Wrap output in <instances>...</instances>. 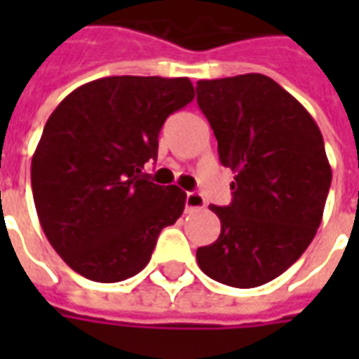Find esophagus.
Segmentation results:
<instances>
[{
	"label": "esophagus",
	"instance_id": "obj_1",
	"mask_svg": "<svg viewBox=\"0 0 359 359\" xmlns=\"http://www.w3.org/2000/svg\"><path fill=\"white\" fill-rule=\"evenodd\" d=\"M205 208V200L198 192H188L187 194V211H196V210H203Z\"/></svg>",
	"mask_w": 359,
	"mask_h": 359
}]
</instances>
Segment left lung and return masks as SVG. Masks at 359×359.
<instances>
[{"label": "left lung", "instance_id": "left-lung-1", "mask_svg": "<svg viewBox=\"0 0 359 359\" xmlns=\"http://www.w3.org/2000/svg\"><path fill=\"white\" fill-rule=\"evenodd\" d=\"M198 105L234 175L233 202L211 205L221 234L196 252L217 283L254 288L285 273L313 241L332 171L319 126L294 95L259 73L198 81Z\"/></svg>", "mask_w": 359, "mask_h": 359}]
</instances>
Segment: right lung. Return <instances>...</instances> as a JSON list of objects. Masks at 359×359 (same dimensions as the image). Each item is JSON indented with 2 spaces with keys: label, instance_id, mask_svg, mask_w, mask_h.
<instances>
[{
  "label": "right lung",
  "instance_id": "1",
  "mask_svg": "<svg viewBox=\"0 0 359 359\" xmlns=\"http://www.w3.org/2000/svg\"><path fill=\"white\" fill-rule=\"evenodd\" d=\"M192 100L187 76H105L51 113L32 156V194L48 241L79 275L134 277L182 215L187 194L149 182L142 169L157 157L165 118Z\"/></svg>",
  "mask_w": 359,
  "mask_h": 359
}]
</instances>
